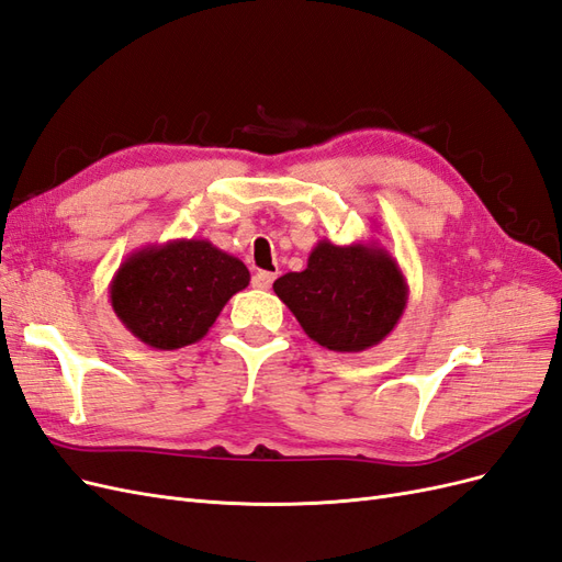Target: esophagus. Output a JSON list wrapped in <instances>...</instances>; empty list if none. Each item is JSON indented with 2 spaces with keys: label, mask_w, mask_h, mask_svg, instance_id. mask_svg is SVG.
<instances>
[{
  "label": "esophagus",
  "mask_w": 562,
  "mask_h": 562,
  "mask_svg": "<svg viewBox=\"0 0 562 562\" xmlns=\"http://www.w3.org/2000/svg\"><path fill=\"white\" fill-rule=\"evenodd\" d=\"M274 279H277L274 271L260 269V271H255V274H252V285L260 288V291H267V288H271V283H274Z\"/></svg>",
  "instance_id": "esophagus-1"
}]
</instances>
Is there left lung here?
<instances>
[{"instance_id": "8db88e82", "label": "left lung", "mask_w": 562, "mask_h": 562, "mask_svg": "<svg viewBox=\"0 0 562 562\" xmlns=\"http://www.w3.org/2000/svg\"><path fill=\"white\" fill-rule=\"evenodd\" d=\"M274 293L314 342L339 353L380 345L407 304L398 262L375 241L335 246L321 239L304 271H288Z\"/></svg>"}]
</instances>
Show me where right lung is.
Returning a JSON list of instances; mask_svg holds the SVG:
<instances>
[{
	"label": "right lung",
	"mask_w": 562,
	"mask_h": 562,
	"mask_svg": "<svg viewBox=\"0 0 562 562\" xmlns=\"http://www.w3.org/2000/svg\"><path fill=\"white\" fill-rule=\"evenodd\" d=\"M248 283V267L209 239H173L133 250L110 283V302L140 342L171 351L199 342Z\"/></svg>",
	"instance_id": "add662e5"
}]
</instances>
